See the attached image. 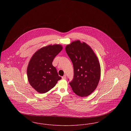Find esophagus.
I'll return each instance as SVG.
<instances>
[{
  "mask_svg": "<svg viewBox=\"0 0 131 131\" xmlns=\"http://www.w3.org/2000/svg\"><path fill=\"white\" fill-rule=\"evenodd\" d=\"M66 78V75H64L63 77H62V79L63 80H65Z\"/></svg>",
  "mask_w": 131,
  "mask_h": 131,
  "instance_id": "1",
  "label": "esophagus"
}]
</instances>
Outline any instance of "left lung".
<instances>
[{"label":"left lung","instance_id":"obj_1","mask_svg":"<svg viewBox=\"0 0 131 131\" xmlns=\"http://www.w3.org/2000/svg\"><path fill=\"white\" fill-rule=\"evenodd\" d=\"M65 50L73 63L74 71V78L69 84L75 93L86 97L96 89L100 81L98 59L89 45L79 40L67 45Z\"/></svg>","mask_w":131,"mask_h":131}]
</instances>
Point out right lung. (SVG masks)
Listing matches in <instances>:
<instances>
[{
    "instance_id": "1",
    "label": "right lung",
    "mask_w": 131,
    "mask_h": 131,
    "mask_svg": "<svg viewBox=\"0 0 131 131\" xmlns=\"http://www.w3.org/2000/svg\"><path fill=\"white\" fill-rule=\"evenodd\" d=\"M62 48L61 45H50L38 50L32 56L27 69V78L38 92H48L61 79L52 63Z\"/></svg>"
}]
</instances>
